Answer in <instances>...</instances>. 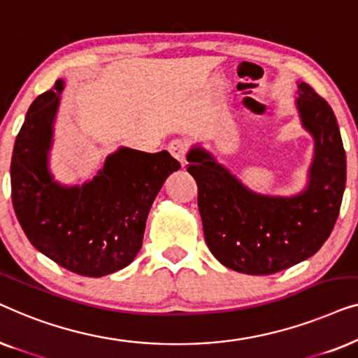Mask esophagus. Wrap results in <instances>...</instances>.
I'll list each match as a JSON object with an SVG mask.
<instances>
[{
	"label": "esophagus",
	"mask_w": 358,
	"mask_h": 358,
	"mask_svg": "<svg viewBox=\"0 0 358 358\" xmlns=\"http://www.w3.org/2000/svg\"><path fill=\"white\" fill-rule=\"evenodd\" d=\"M168 150H169V153L174 156L176 159L179 161L180 164L184 166V163H185V153H187V143H185L184 140H173L169 143V146H168Z\"/></svg>",
	"instance_id": "1"
}]
</instances>
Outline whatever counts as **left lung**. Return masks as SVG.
<instances>
[{"instance_id": "obj_1", "label": "left lung", "mask_w": 358, "mask_h": 358, "mask_svg": "<svg viewBox=\"0 0 358 358\" xmlns=\"http://www.w3.org/2000/svg\"><path fill=\"white\" fill-rule=\"evenodd\" d=\"M296 94L301 127L315 140L306 185L298 194L256 192L202 145L187 153L205 243L236 272L271 275L306 261L320 251L339 217L347 178L339 125L310 85L298 83Z\"/></svg>"}]
</instances>
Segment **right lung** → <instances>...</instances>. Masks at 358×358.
<instances>
[{
    "label": "right lung",
    "mask_w": 358,
    "mask_h": 358,
    "mask_svg": "<svg viewBox=\"0 0 358 358\" xmlns=\"http://www.w3.org/2000/svg\"><path fill=\"white\" fill-rule=\"evenodd\" d=\"M65 81L29 107L11 159V197L32 246L68 271L102 277L120 271L141 249L150 208L164 180L180 168L168 151L120 146L94 178L58 182L50 171L55 119Z\"/></svg>",
    "instance_id": "add662e5"
}]
</instances>
